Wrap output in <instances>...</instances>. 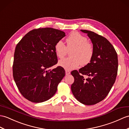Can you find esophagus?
Masks as SVG:
<instances>
[{
  "label": "esophagus",
  "mask_w": 129,
  "mask_h": 129,
  "mask_svg": "<svg viewBox=\"0 0 129 129\" xmlns=\"http://www.w3.org/2000/svg\"><path fill=\"white\" fill-rule=\"evenodd\" d=\"M65 74H66V75H68L70 74V71H69V70H65Z\"/></svg>",
  "instance_id": "34e87169"
}]
</instances>
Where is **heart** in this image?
I'll use <instances>...</instances> for the list:
<instances>
[{"mask_svg": "<svg viewBox=\"0 0 129 129\" xmlns=\"http://www.w3.org/2000/svg\"><path fill=\"white\" fill-rule=\"evenodd\" d=\"M66 47L63 41H59L55 46L56 55L62 58L67 54L68 50H73L70 53V58H66L60 60L58 64L67 70L76 69L81 64L86 65L91 61L93 55V48L92 45L87 42V39L77 32L71 34L67 40Z\"/></svg>", "mask_w": 129, "mask_h": 129, "instance_id": "b5f03b06", "label": "heart"}]
</instances>
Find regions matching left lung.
Segmentation results:
<instances>
[{"label":"left lung","mask_w":129,"mask_h":129,"mask_svg":"<svg viewBox=\"0 0 129 129\" xmlns=\"http://www.w3.org/2000/svg\"><path fill=\"white\" fill-rule=\"evenodd\" d=\"M87 34L93 48L89 63L79 71H71L74 82L71 91L77 101L85 105H93L108 94L117 75L118 55L114 48L106 38L95 33L81 29ZM88 77L86 79L84 76Z\"/></svg>","instance_id":"left-lung-1"}]
</instances>
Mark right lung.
I'll return each instance as SVG.
<instances>
[{
    "instance_id": "right-lung-1",
    "label": "right lung",
    "mask_w": 129,
    "mask_h": 129,
    "mask_svg": "<svg viewBox=\"0 0 129 129\" xmlns=\"http://www.w3.org/2000/svg\"><path fill=\"white\" fill-rule=\"evenodd\" d=\"M65 33L52 28L33 29L17 44L14 53L13 77L20 92L34 103L48 100L55 94L65 75L63 68L48 69L58 62L56 43Z\"/></svg>"
}]
</instances>
